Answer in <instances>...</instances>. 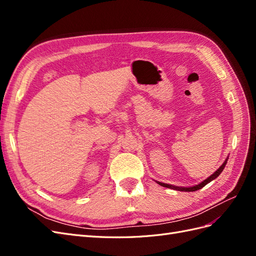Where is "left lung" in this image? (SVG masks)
I'll return each mask as SVG.
<instances>
[{
    "instance_id": "obj_1",
    "label": "left lung",
    "mask_w": 256,
    "mask_h": 256,
    "mask_svg": "<svg viewBox=\"0 0 256 256\" xmlns=\"http://www.w3.org/2000/svg\"><path fill=\"white\" fill-rule=\"evenodd\" d=\"M226 162H228V159H226V161L223 162V164L216 170V171L212 174V175H210L209 177H207L205 180H203L202 182L200 184H196V186H193V187H177V186H173V184H164V182H156L157 184H159L160 186H162V187H166V188H170V189H174V190H178V191H186V192H192V191H196V190H200V189H202L204 186H206L208 182H210L212 180H214V178H216L218 177L221 173H222V171H223V168H226Z\"/></svg>"
}]
</instances>
